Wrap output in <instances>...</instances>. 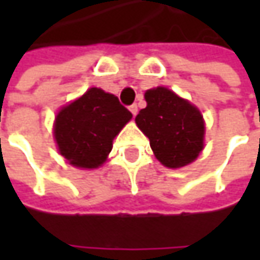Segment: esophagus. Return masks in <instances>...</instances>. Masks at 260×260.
I'll list each match as a JSON object with an SVG mask.
<instances>
[{
  "instance_id": "34e87169",
  "label": "esophagus",
  "mask_w": 260,
  "mask_h": 260,
  "mask_svg": "<svg viewBox=\"0 0 260 260\" xmlns=\"http://www.w3.org/2000/svg\"><path fill=\"white\" fill-rule=\"evenodd\" d=\"M128 110L132 111V114H133V115L137 114V105H136V104L130 105V107H128Z\"/></svg>"
}]
</instances>
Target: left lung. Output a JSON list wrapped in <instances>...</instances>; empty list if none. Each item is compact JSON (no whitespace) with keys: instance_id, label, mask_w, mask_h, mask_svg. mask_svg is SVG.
Segmentation results:
<instances>
[{"instance_id":"8db88e82","label":"left lung","mask_w":260,"mask_h":260,"mask_svg":"<svg viewBox=\"0 0 260 260\" xmlns=\"http://www.w3.org/2000/svg\"><path fill=\"white\" fill-rule=\"evenodd\" d=\"M147 107L136 115V124L150 140L162 165L181 168L194 162L204 147L203 115L188 101L165 86L146 91Z\"/></svg>"}]
</instances>
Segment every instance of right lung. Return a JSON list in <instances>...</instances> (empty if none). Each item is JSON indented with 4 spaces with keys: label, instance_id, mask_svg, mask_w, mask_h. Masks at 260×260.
<instances>
[{
    "label": "right lung",
    "instance_id": "right-lung-1",
    "mask_svg": "<svg viewBox=\"0 0 260 260\" xmlns=\"http://www.w3.org/2000/svg\"><path fill=\"white\" fill-rule=\"evenodd\" d=\"M130 118L132 113L115 95L91 88L56 115L59 152L76 168H98L111 152L113 139Z\"/></svg>",
    "mask_w": 260,
    "mask_h": 260
}]
</instances>
